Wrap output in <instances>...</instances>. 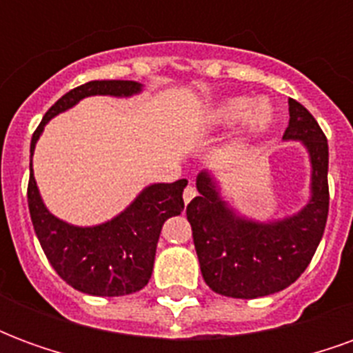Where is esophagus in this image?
Masks as SVG:
<instances>
[{"instance_id":"34e87169","label":"esophagus","mask_w":353,"mask_h":353,"mask_svg":"<svg viewBox=\"0 0 353 353\" xmlns=\"http://www.w3.org/2000/svg\"><path fill=\"white\" fill-rule=\"evenodd\" d=\"M194 196H196V189H194L192 185H189V187H187V189H185V191H183L185 204H189V202H191V200L194 199Z\"/></svg>"}]
</instances>
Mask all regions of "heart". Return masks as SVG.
I'll return each mask as SVG.
<instances>
[{
    "instance_id": "b5f03b06",
    "label": "heart",
    "mask_w": 353,
    "mask_h": 353,
    "mask_svg": "<svg viewBox=\"0 0 353 353\" xmlns=\"http://www.w3.org/2000/svg\"><path fill=\"white\" fill-rule=\"evenodd\" d=\"M276 109L266 98L252 101L245 96H230L215 103L204 117V124L210 130H225L240 123V130L245 136H259L274 124Z\"/></svg>"
}]
</instances>
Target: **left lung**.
I'll return each mask as SVG.
<instances>
[{
  "label": "left lung",
  "mask_w": 353,
  "mask_h": 353,
  "mask_svg": "<svg viewBox=\"0 0 353 353\" xmlns=\"http://www.w3.org/2000/svg\"><path fill=\"white\" fill-rule=\"evenodd\" d=\"M283 141H301L310 161V196L295 214L255 219L223 194L215 172L196 176L199 196L187 206L202 278L215 293L257 299L278 293L306 270L323 236L329 212V145L310 111L289 98Z\"/></svg>",
  "instance_id": "left-lung-1"
}]
</instances>
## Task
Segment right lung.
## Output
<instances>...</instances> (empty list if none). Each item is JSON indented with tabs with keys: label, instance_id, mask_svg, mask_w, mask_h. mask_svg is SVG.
<instances>
[{
	"label": "right lung",
	"instance_id": "obj_1",
	"mask_svg": "<svg viewBox=\"0 0 353 353\" xmlns=\"http://www.w3.org/2000/svg\"><path fill=\"white\" fill-rule=\"evenodd\" d=\"M143 92L136 81H90L64 94L45 113L30 143L28 206L34 230L47 259L58 276L81 293L94 296H121L147 285L153 274L154 253L162 225L183 212L187 179L174 183H151L121 214L98 225L79 227L60 219L45 206L32 168L37 139L45 126L81 100L90 96L130 98Z\"/></svg>",
	"mask_w": 353,
	"mask_h": 353
}]
</instances>
